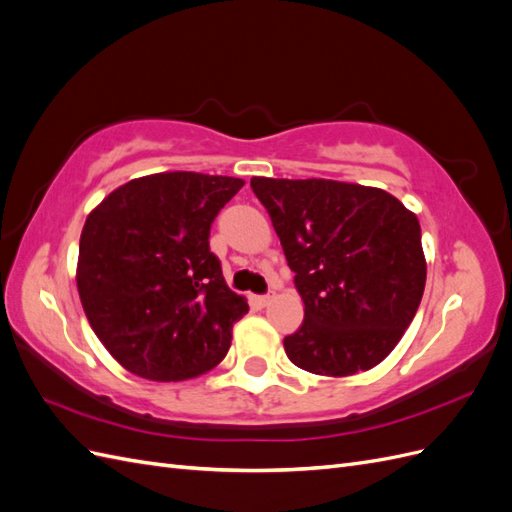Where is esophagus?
Listing matches in <instances>:
<instances>
[{
  "label": "esophagus",
  "instance_id": "1",
  "mask_svg": "<svg viewBox=\"0 0 512 512\" xmlns=\"http://www.w3.org/2000/svg\"><path fill=\"white\" fill-rule=\"evenodd\" d=\"M271 299H273V294H260V297H256V303L260 307H267L271 303Z\"/></svg>",
  "mask_w": 512,
  "mask_h": 512
}]
</instances>
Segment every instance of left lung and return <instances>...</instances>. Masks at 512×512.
<instances>
[{"label": "left lung", "mask_w": 512, "mask_h": 512, "mask_svg": "<svg viewBox=\"0 0 512 512\" xmlns=\"http://www.w3.org/2000/svg\"><path fill=\"white\" fill-rule=\"evenodd\" d=\"M284 247L303 324L284 337L312 374L376 367L406 333L425 290L421 226L395 196L329 179L252 177Z\"/></svg>", "instance_id": "obj_1"}]
</instances>
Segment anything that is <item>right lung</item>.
<instances>
[{
  "mask_svg": "<svg viewBox=\"0 0 512 512\" xmlns=\"http://www.w3.org/2000/svg\"><path fill=\"white\" fill-rule=\"evenodd\" d=\"M243 179L158 173L89 213L79 245L81 303L104 348L132 374L177 382L218 365L247 303L211 252V224Z\"/></svg>",
  "mask_w": 512,
  "mask_h": 512,
  "instance_id": "add662e5",
  "label": "right lung"
}]
</instances>
